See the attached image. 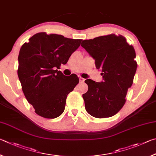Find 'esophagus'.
Returning a JSON list of instances; mask_svg holds the SVG:
<instances>
[{"mask_svg": "<svg viewBox=\"0 0 156 156\" xmlns=\"http://www.w3.org/2000/svg\"><path fill=\"white\" fill-rule=\"evenodd\" d=\"M79 80H80V83H83V82H84V81H85V79L81 77V76H80V77H79Z\"/></svg>", "mask_w": 156, "mask_h": 156, "instance_id": "esophagus-1", "label": "esophagus"}]
</instances>
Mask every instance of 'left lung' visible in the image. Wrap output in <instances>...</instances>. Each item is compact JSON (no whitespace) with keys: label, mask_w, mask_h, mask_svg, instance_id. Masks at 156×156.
<instances>
[{"label":"left lung","mask_w":156,"mask_h":156,"mask_svg":"<svg viewBox=\"0 0 156 156\" xmlns=\"http://www.w3.org/2000/svg\"><path fill=\"white\" fill-rule=\"evenodd\" d=\"M81 46L93 57L103 78L101 82L85 80L88 90L83 98L87 112L99 119L115 115L133 83L137 68L134 48L125 37L115 34L83 40Z\"/></svg>","instance_id":"8db88e82"}]
</instances>
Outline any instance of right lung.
Here are the masks:
<instances>
[{
  "instance_id": "right-lung-1",
  "label": "right lung",
  "mask_w": 156,
  "mask_h": 156,
  "mask_svg": "<svg viewBox=\"0 0 156 156\" xmlns=\"http://www.w3.org/2000/svg\"><path fill=\"white\" fill-rule=\"evenodd\" d=\"M81 41L42 32L22 46L18 78L27 101L39 116L55 119L64 112L67 95L80 80L74 75L67 77L57 69L66 64Z\"/></svg>"
}]
</instances>
